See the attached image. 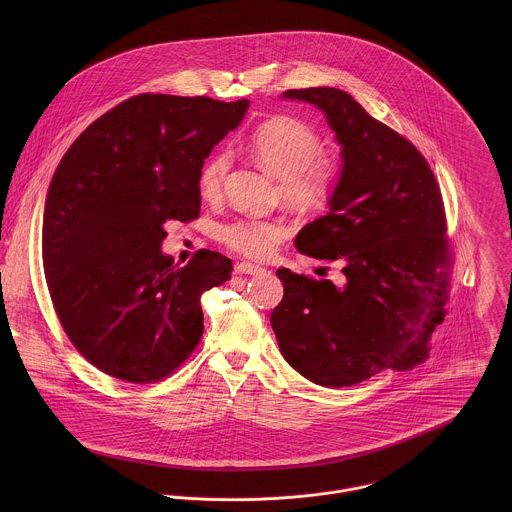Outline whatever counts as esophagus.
<instances>
[{
	"label": "esophagus",
	"mask_w": 512,
	"mask_h": 512,
	"mask_svg": "<svg viewBox=\"0 0 512 512\" xmlns=\"http://www.w3.org/2000/svg\"><path fill=\"white\" fill-rule=\"evenodd\" d=\"M234 272L236 274H244V276H256V274H262L264 270L260 266H254L250 262H240L234 266Z\"/></svg>",
	"instance_id": "esophagus-1"
}]
</instances>
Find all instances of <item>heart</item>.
I'll return each instance as SVG.
<instances>
[{
  "instance_id": "obj_1",
  "label": "heart",
  "mask_w": 512,
  "mask_h": 512,
  "mask_svg": "<svg viewBox=\"0 0 512 512\" xmlns=\"http://www.w3.org/2000/svg\"><path fill=\"white\" fill-rule=\"evenodd\" d=\"M252 157L274 177H280V197L301 211H319L331 199L341 165L321 151V136L313 126L293 116H274L262 122L248 140ZM230 169L228 151H217L201 169L199 191L215 199ZM280 220L238 219L220 228V240L248 258L264 260L284 240Z\"/></svg>"
}]
</instances>
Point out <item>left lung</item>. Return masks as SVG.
Here are the masks:
<instances>
[{"mask_svg":"<svg viewBox=\"0 0 512 512\" xmlns=\"http://www.w3.org/2000/svg\"><path fill=\"white\" fill-rule=\"evenodd\" d=\"M319 108L341 146L327 215L305 224L295 248L339 262L345 282L280 268L284 297L270 323L280 351L307 380L341 388L384 368L412 370L447 301L451 252L438 181L424 155L374 120L345 90H286Z\"/></svg>","mask_w":512,"mask_h":512,"instance_id":"left-lung-1","label":"left lung"}]
</instances>
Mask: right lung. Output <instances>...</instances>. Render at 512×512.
<instances>
[{
	"label": "right lung",
	"mask_w": 512,
	"mask_h": 512,
	"mask_svg": "<svg viewBox=\"0 0 512 512\" xmlns=\"http://www.w3.org/2000/svg\"><path fill=\"white\" fill-rule=\"evenodd\" d=\"M248 104L138 94L61 159L45 201L43 268L65 333L102 372L157 382L197 347L201 295L230 278L232 262L199 250L179 268L161 242L169 220L199 217L203 163Z\"/></svg>",
	"instance_id": "right-lung-1"
}]
</instances>
